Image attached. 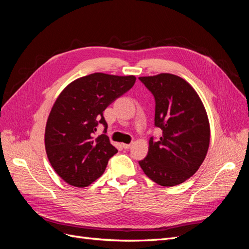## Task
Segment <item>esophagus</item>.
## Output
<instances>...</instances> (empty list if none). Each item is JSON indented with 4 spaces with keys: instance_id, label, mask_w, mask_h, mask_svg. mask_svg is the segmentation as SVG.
Masks as SVG:
<instances>
[{
    "instance_id": "esophagus-1",
    "label": "esophagus",
    "mask_w": 249,
    "mask_h": 249,
    "mask_svg": "<svg viewBox=\"0 0 249 249\" xmlns=\"http://www.w3.org/2000/svg\"><path fill=\"white\" fill-rule=\"evenodd\" d=\"M131 146H132V143H130V144H126V143H123V147L124 149H129V148H131Z\"/></svg>"
}]
</instances>
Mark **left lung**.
<instances>
[{"label":"left lung","instance_id":"obj_1","mask_svg":"<svg viewBox=\"0 0 249 249\" xmlns=\"http://www.w3.org/2000/svg\"><path fill=\"white\" fill-rule=\"evenodd\" d=\"M139 80L155 97V126L161 137H150L148 153L139 161L143 172L158 185L184 183L199 168L210 144V124L193 87L176 74L160 73Z\"/></svg>","mask_w":249,"mask_h":249}]
</instances>
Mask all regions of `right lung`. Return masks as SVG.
<instances>
[{"label": "right lung", "mask_w": 249, "mask_h": 249, "mask_svg": "<svg viewBox=\"0 0 249 249\" xmlns=\"http://www.w3.org/2000/svg\"><path fill=\"white\" fill-rule=\"evenodd\" d=\"M135 81L134 76L95 72L74 80L58 96L47 122L44 144L52 167L67 184L89 186L118 152L106 135L103 112L129 91ZM99 123L104 133L95 139Z\"/></svg>", "instance_id": "right-lung-1"}]
</instances>
